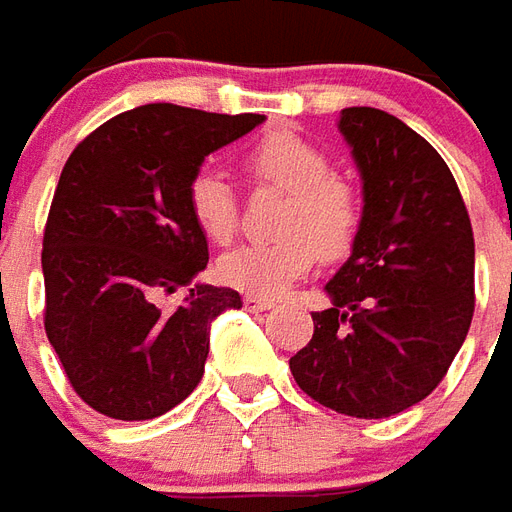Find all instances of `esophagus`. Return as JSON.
I'll use <instances>...</instances> for the list:
<instances>
[{
    "instance_id": "1",
    "label": "esophagus",
    "mask_w": 512,
    "mask_h": 512,
    "mask_svg": "<svg viewBox=\"0 0 512 512\" xmlns=\"http://www.w3.org/2000/svg\"><path fill=\"white\" fill-rule=\"evenodd\" d=\"M244 306L249 312H266L274 306V301H268V298H260V295H244Z\"/></svg>"
}]
</instances>
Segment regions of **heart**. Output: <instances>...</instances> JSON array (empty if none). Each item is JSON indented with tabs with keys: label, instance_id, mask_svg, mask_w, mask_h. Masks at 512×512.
<instances>
[{
	"label": "heart",
	"instance_id": "1",
	"mask_svg": "<svg viewBox=\"0 0 512 512\" xmlns=\"http://www.w3.org/2000/svg\"><path fill=\"white\" fill-rule=\"evenodd\" d=\"M246 170L263 184L285 189L287 203L276 241L241 244L219 257L217 276L246 295L274 298L306 276L317 255L342 257L361 225L358 192L333 176L331 157L290 130L268 132L246 151ZM189 214L208 241L225 244L236 233V192L225 173L200 168L187 189Z\"/></svg>",
	"mask_w": 512,
	"mask_h": 512
}]
</instances>
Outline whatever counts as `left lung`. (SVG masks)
I'll return each instance as SVG.
<instances>
[{
    "instance_id": "left-lung-1",
    "label": "left lung",
    "mask_w": 512,
    "mask_h": 512,
    "mask_svg": "<svg viewBox=\"0 0 512 512\" xmlns=\"http://www.w3.org/2000/svg\"><path fill=\"white\" fill-rule=\"evenodd\" d=\"M336 127L361 176V225L290 372L323 407L391 418L437 388L467 339L475 238L429 140L377 108H344Z\"/></svg>"
}]
</instances>
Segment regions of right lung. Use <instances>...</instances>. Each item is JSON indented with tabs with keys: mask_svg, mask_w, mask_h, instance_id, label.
Returning a JSON list of instances; mask_svg holds the SVG:
<instances>
[{
	"mask_svg": "<svg viewBox=\"0 0 512 512\" xmlns=\"http://www.w3.org/2000/svg\"><path fill=\"white\" fill-rule=\"evenodd\" d=\"M263 121L154 102L105 121L64 162L43 238L45 333L92 410L151 420L198 388L211 323L241 295L195 282L208 241L187 189L208 154ZM179 286L185 304L165 310Z\"/></svg>",
	"mask_w": 512,
	"mask_h": 512,
	"instance_id": "1",
	"label": "right lung"
}]
</instances>
